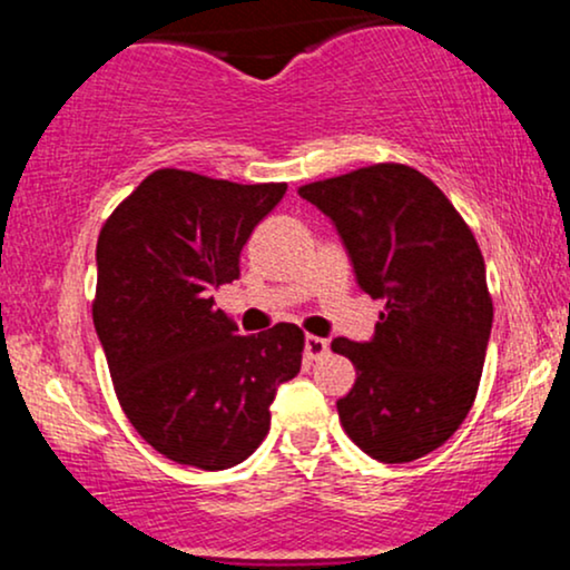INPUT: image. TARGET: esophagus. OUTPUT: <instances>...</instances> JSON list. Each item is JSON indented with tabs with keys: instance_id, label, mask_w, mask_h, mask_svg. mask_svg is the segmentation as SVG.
Listing matches in <instances>:
<instances>
[{
	"instance_id": "1",
	"label": "esophagus",
	"mask_w": 570,
	"mask_h": 570,
	"mask_svg": "<svg viewBox=\"0 0 570 570\" xmlns=\"http://www.w3.org/2000/svg\"><path fill=\"white\" fill-rule=\"evenodd\" d=\"M326 351H330V343H326L324 337H316V335L305 337V356L311 358V362H316V358L326 356Z\"/></svg>"
}]
</instances>
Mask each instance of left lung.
I'll return each mask as SVG.
<instances>
[{"mask_svg": "<svg viewBox=\"0 0 570 570\" xmlns=\"http://www.w3.org/2000/svg\"><path fill=\"white\" fill-rule=\"evenodd\" d=\"M299 195L335 222L358 286L385 299L370 343L332 340L356 367V383L337 402L340 423L375 461L429 455L466 421L493 326L472 227L404 163L311 181Z\"/></svg>", "mask_w": 570, "mask_h": 570, "instance_id": "1", "label": "left lung"}]
</instances>
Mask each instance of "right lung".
<instances>
[{"label":"right lung","mask_w":570,"mask_h":570,"mask_svg":"<svg viewBox=\"0 0 570 570\" xmlns=\"http://www.w3.org/2000/svg\"><path fill=\"white\" fill-rule=\"evenodd\" d=\"M284 193V181L158 168L98 233L94 324L117 402L176 463L222 472L246 461L271 431L278 383L303 364L297 324L238 335L212 297L238 278L240 248Z\"/></svg>","instance_id":"add662e5"}]
</instances>
